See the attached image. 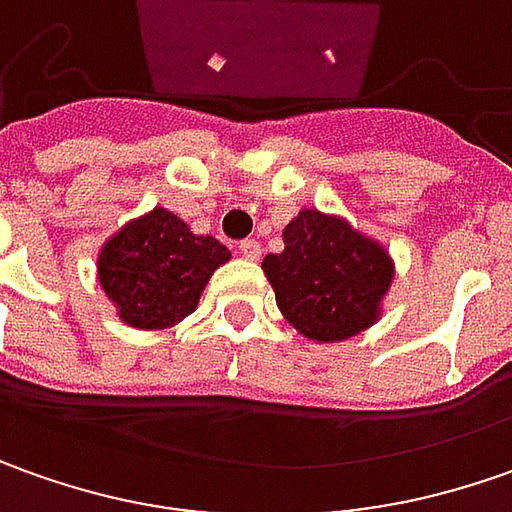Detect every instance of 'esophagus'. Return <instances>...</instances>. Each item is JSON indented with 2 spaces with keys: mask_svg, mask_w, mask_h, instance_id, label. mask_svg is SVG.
<instances>
[{
  "mask_svg": "<svg viewBox=\"0 0 512 512\" xmlns=\"http://www.w3.org/2000/svg\"><path fill=\"white\" fill-rule=\"evenodd\" d=\"M238 255L246 260H257L260 257V243L255 238H246L238 243Z\"/></svg>",
  "mask_w": 512,
  "mask_h": 512,
  "instance_id": "esophagus-1",
  "label": "esophagus"
}]
</instances>
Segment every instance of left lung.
Listing matches in <instances>:
<instances>
[{"label":"left lung","mask_w":512,"mask_h":512,"mask_svg":"<svg viewBox=\"0 0 512 512\" xmlns=\"http://www.w3.org/2000/svg\"><path fill=\"white\" fill-rule=\"evenodd\" d=\"M394 272L377 238L314 206L283 229V252L263 257L277 309L311 343H343L377 326Z\"/></svg>","instance_id":"1"}]
</instances>
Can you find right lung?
I'll list each match as a JSON object with an SVG mask.
<instances>
[{"label": "right lung", "instance_id": "right-lung-1", "mask_svg": "<svg viewBox=\"0 0 512 512\" xmlns=\"http://www.w3.org/2000/svg\"><path fill=\"white\" fill-rule=\"evenodd\" d=\"M229 257L221 240L195 235L175 212L155 206L101 243L96 277L124 326L161 331L198 309L209 277Z\"/></svg>", "mask_w": 512, "mask_h": 512}]
</instances>
